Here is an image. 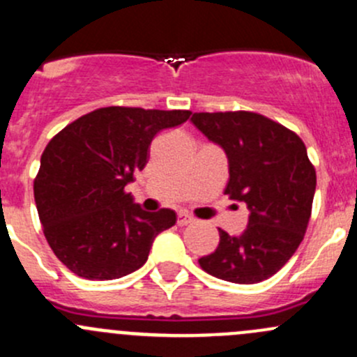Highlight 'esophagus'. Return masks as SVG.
Instances as JSON below:
<instances>
[{
    "label": "esophagus",
    "instance_id": "34e87169",
    "mask_svg": "<svg viewBox=\"0 0 357 357\" xmlns=\"http://www.w3.org/2000/svg\"><path fill=\"white\" fill-rule=\"evenodd\" d=\"M193 221H195V219H193L190 214H186V212H179V214H178V225H179V226L192 225Z\"/></svg>",
    "mask_w": 357,
    "mask_h": 357
}]
</instances>
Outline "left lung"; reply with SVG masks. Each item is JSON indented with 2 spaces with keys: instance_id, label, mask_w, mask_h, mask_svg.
I'll use <instances>...</instances> for the list:
<instances>
[{
  "instance_id": "8db88e82",
  "label": "left lung",
  "mask_w": 357,
  "mask_h": 357,
  "mask_svg": "<svg viewBox=\"0 0 357 357\" xmlns=\"http://www.w3.org/2000/svg\"><path fill=\"white\" fill-rule=\"evenodd\" d=\"M192 122L228 155L225 195L250 211L240 236L219 229V245L200 268L242 285L268 280L295 254L311 219L316 169L304 142L255 112H197Z\"/></svg>"
}]
</instances>
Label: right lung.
I'll list each match as a JSON object with an SVG mask.
<instances>
[{"label": "right lung", "mask_w": 357, "mask_h": 357, "mask_svg": "<svg viewBox=\"0 0 357 357\" xmlns=\"http://www.w3.org/2000/svg\"><path fill=\"white\" fill-rule=\"evenodd\" d=\"M190 115L103 107L50 139L34 178V200L43 233L67 269L103 282L145 264L155 236L176 225V212L143 211L124 188L149 162L157 132Z\"/></svg>", "instance_id": "right-lung-1"}]
</instances>
